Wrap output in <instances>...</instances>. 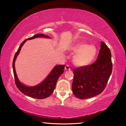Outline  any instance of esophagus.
<instances>
[{
	"label": "esophagus",
	"instance_id": "esophagus-1",
	"mask_svg": "<svg viewBox=\"0 0 126 126\" xmlns=\"http://www.w3.org/2000/svg\"><path fill=\"white\" fill-rule=\"evenodd\" d=\"M64 69H65L66 70H70V68L69 66L66 65L65 66V67H64Z\"/></svg>",
	"mask_w": 126,
	"mask_h": 126
}]
</instances>
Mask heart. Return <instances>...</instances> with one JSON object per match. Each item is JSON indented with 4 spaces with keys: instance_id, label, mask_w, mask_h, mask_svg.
Wrapping results in <instances>:
<instances>
[{
    "instance_id": "obj_1",
    "label": "heart",
    "mask_w": 126,
    "mask_h": 126,
    "mask_svg": "<svg viewBox=\"0 0 126 126\" xmlns=\"http://www.w3.org/2000/svg\"><path fill=\"white\" fill-rule=\"evenodd\" d=\"M70 51L75 54L72 58L74 65L78 67H84L93 62L97 55V49L94 45L79 43L72 46Z\"/></svg>"
}]
</instances>
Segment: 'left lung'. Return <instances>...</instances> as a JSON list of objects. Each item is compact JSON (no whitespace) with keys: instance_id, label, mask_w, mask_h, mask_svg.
<instances>
[{"instance_id":"8db88e82","label":"left lung","mask_w":126,"mask_h":126,"mask_svg":"<svg viewBox=\"0 0 126 126\" xmlns=\"http://www.w3.org/2000/svg\"><path fill=\"white\" fill-rule=\"evenodd\" d=\"M112 69L110 49L101 41L97 60L93 64L74 70L72 90L79 98L87 99L101 94L108 82Z\"/></svg>"}]
</instances>
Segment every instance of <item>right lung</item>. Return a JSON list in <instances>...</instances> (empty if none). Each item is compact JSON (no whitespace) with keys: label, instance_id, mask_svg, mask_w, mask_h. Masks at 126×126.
I'll return each instance as SVG.
<instances>
[{"label":"right lung","instance_id":"right-lung-1","mask_svg":"<svg viewBox=\"0 0 126 126\" xmlns=\"http://www.w3.org/2000/svg\"><path fill=\"white\" fill-rule=\"evenodd\" d=\"M39 37H43L45 38H50V37H49L47 35H45L43 33H39L37 34V35H34L32 37L29 38L25 40L20 45L17 52L14 56L13 63V68L15 83H16L18 89L22 94H24L28 97L32 98L42 99H45L49 97L54 92L57 80H58L60 75L63 74L64 68L65 65L64 64H60V65L55 66L51 72L49 73V74L47 76V77L43 81L39 83L37 85L34 86H26L23 83L20 81L17 77L15 66V62H16L17 57L19 54L22 46L26 43V41L27 40L33 39Z\"/></svg>","mask_w":126,"mask_h":126}]
</instances>
